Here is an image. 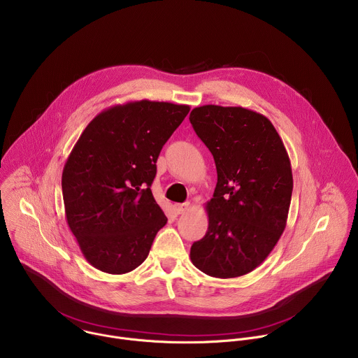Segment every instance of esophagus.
I'll list each match as a JSON object with an SVG mask.
<instances>
[{"mask_svg":"<svg viewBox=\"0 0 358 358\" xmlns=\"http://www.w3.org/2000/svg\"><path fill=\"white\" fill-rule=\"evenodd\" d=\"M173 207H175V211H176L178 214H182V213H185V211L190 207V203H189V201H186V203H178V204H175Z\"/></svg>","mask_w":358,"mask_h":358,"instance_id":"obj_1","label":"esophagus"}]
</instances>
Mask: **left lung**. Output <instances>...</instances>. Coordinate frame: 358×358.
Returning a JSON list of instances; mask_svg holds the SVG:
<instances>
[{"label": "left lung", "mask_w": 358, "mask_h": 358, "mask_svg": "<svg viewBox=\"0 0 358 358\" xmlns=\"http://www.w3.org/2000/svg\"><path fill=\"white\" fill-rule=\"evenodd\" d=\"M189 120L217 168L206 206L208 229L192 245V263L211 277L248 274L285 229L292 194L288 154L271 122L257 112L204 105Z\"/></svg>", "instance_id": "obj_1"}]
</instances>
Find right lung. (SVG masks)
<instances>
[{
    "label": "right lung",
    "mask_w": 358,
    "mask_h": 358,
    "mask_svg": "<svg viewBox=\"0 0 358 358\" xmlns=\"http://www.w3.org/2000/svg\"><path fill=\"white\" fill-rule=\"evenodd\" d=\"M190 106L136 101L101 112L63 169L67 224L95 268L124 274L148 256L166 224L151 183L157 159Z\"/></svg>",
    "instance_id": "add662e5"
}]
</instances>
